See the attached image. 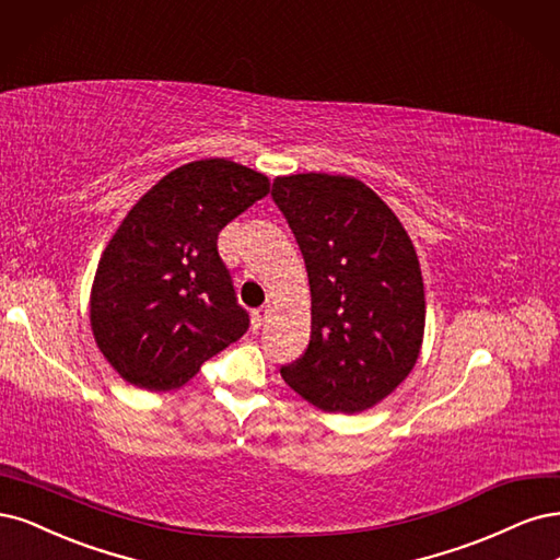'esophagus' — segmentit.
<instances>
[{
  "label": "esophagus",
  "instance_id": "34e87169",
  "mask_svg": "<svg viewBox=\"0 0 560 560\" xmlns=\"http://www.w3.org/2000/svg\"><path fill=\"white\" fill-rule=\"evenodd\" d=\"M269 314H272V310H269V306H258V310H254V314H250V320H254L256 328H260L262 323L269 318Z\"/></svg>",
  "mask_w": 560,
  "mask_h": 560
}]
</instances>
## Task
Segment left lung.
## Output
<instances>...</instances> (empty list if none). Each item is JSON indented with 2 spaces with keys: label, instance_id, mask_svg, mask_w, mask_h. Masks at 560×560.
<instances>
[{
  "label": "left lung",
  "instance_id": "left-lung-1",
  "mask_svg": "<svg viewBox=\"0 0 560 560\" xmlns=\"http://www.w3.org/2000/svg\"><path fill=\"white\" fill-rule=\"evenodd\" d=\"M272 197L300 244L312 291L310 345L281 368L283 382L323 411L372 409L421 353L417 248L393 209L353 176H277Z\"/></svg>",
  "mask_w": 560,
  "mask_h": 560
}]
</instances>
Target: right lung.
<instances>
[{
    "mask_svg": "<svg viewBox=\"0 0 560 560\" xmlns=\"http://www.w3.org/2000/svg\"><path fill=\"white\" fill-rule=\"evenodd\" d=\"M267 192L265 174L207 158L162 176L128 211L90 288V330L122 382L178 388L246 332L215 242Z\"/></svg>",
    "mask_w": 560,
    "mask_h": 560,
    "instance_id": "obj_1",
    "label": "right lung"
}]
</instances>
